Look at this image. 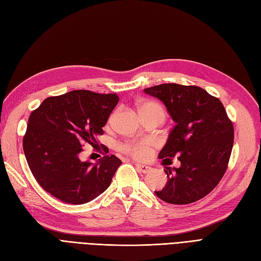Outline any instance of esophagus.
I'll return each mask as SVG.
<instances>
[{"label": "esophagus", "mask_w": 261, "mask_h": 261, "mask_svg": "<svg viewBox=\"0 0 261 261\" xmlns=\"http://www.w3.org/2000/svg\"><path fill=\"white\" fill-rule=\"evenodd\" d=\"M136 166H137L138 169L141 172H143V173H147V172H149L150 170H152V168H150L147 165H144V164H136Z\"/></svg>", "instance_id": "obj_1"}]
</instances>
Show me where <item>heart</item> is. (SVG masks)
<instances>
[{
  "mask_svg": "<svg viewBox=\"0 0 261 261\" xmlns=\"http://www.w3.org/2000/svg\"><path fill=\"white\" fill-rule=\"evenodd\" d=\"M139 113H161L164 115L163 108L153 102L141 104L139 106ZM122 149L137 158H146L150 154V143L148 141H132L122 145Z\"/></svg>",
  "mask_w": 261,
  "mask_h": 261,
  "instance_id": "b5f03b06",
  "label": "heart"
}]
</instances>
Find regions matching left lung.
I'll use <instances>...</instances> for the list:
<instances>
[{
  "label": "left lung",
  "instance_id": "1",
  "mask_svg": "<svg viewBox=\"0 0 261 261\" xmlns=\"http://www.w3.org/2000/svg\"><path fill=\"white\" fill-rule=\"evenodd\" d=\"M144 92L162 100L175 123L158 157L164 163L178 156L181 164L165 167L167 183L155 194L169 204L194 203L222 179L233 147V124L220 100L199 87L165 83Z\"/></svg>",
  "mask_w": 261,
  "mask_h": 261
}]
</instances>
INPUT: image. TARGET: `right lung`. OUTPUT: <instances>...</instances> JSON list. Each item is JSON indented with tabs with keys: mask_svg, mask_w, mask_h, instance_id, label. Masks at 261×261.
<instances>
[{
	"mask_svg": "<svg viewBox=\"0 0 261 261\" xmlns=\"http://www.w3.org/2000/svg\"><path fill=\"white\" fill-rule=\"evenodd\" d=\"M119 97L87 90L45 98L28 119L22 145L28 166L42 189L64 203H89L105 192L121 161L104 156L82 162L83 144L98 145Z\"/></svg>",
	"mask_w": 261,
	"mask_h": 261,
	"instance_id": "add662e5",
	"label": "right lung"
}]
</instances>
